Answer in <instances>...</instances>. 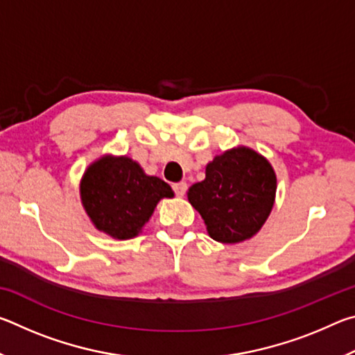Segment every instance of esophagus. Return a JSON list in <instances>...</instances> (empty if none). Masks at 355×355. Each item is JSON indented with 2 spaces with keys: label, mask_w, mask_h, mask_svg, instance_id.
<instances>
[{
  "label": "esophagus",
  "mask_w": 355,
  "mask_h": 355,
  "mask_svg": "<svg viewBox=\"0 0 355 355\" xmlns=\"http://www.w3.org/2000/svg\"><path fill=\"white\" fill-rule=\"evenodd\" d=\"M172 189H173V192H175V196L183 197L186 194V191H188V184H186V182L173 183L172 184Z\"/></svg>",
  "instance_id": "34e87169"
}]
</instances>
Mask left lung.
<instances>
[{
	"mask_svg": "<svg viewBox=\"0 0 355 355\" xmlns=\"http://www.w3.org/2000/svg\"><path fill=\"white\" fill-rule=\"evenodd\" d=\"M205 173L203 182L191 186L188 199L209 236L225 244L254 236L271 213L277 189L268 159L238 147L216 156Z\"/></svg>",
	"mask_w": 355,
	"mask_h": 355,
	"instance_id": "left-lung-1",
	"label": "left lung"
}]
</instances>
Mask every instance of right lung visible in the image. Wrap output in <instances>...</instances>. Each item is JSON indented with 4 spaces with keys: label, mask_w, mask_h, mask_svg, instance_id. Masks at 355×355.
<instances>
[{
    "label": "right lung",
    "mask_w": 355,
    "mask_h": 355,
    "mask_svg": "<svg viewBox=\"0 0 355 355\" xmlns=\"http://www.w3.org/2000/svg\"><path fill=\"white\" fill-rule=\"evenodd\" d=\"M163 197H173L171 186L148 177L127 156H103L81 180V200L98 230L127 239L139 233Z\"/></svg>",
    "instance_id": "obj_1"
}]
</instances>
